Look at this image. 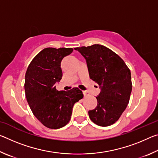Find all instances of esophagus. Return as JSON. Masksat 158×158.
I'll use <instances>...</instances> for the list:
<instances>
[{"instance_id": "esophagus-1", "label": "esophagus", "mask_w": 158, "mask_h": 158, "mask_svg": "<svg viewBox=\"0 0 158 158\" xmlns=\"http://www.w3.org/2000/svg\"><path fill=\"white\" fill-rule=\"evenodd\" d=\"M83 93H84V97H87V96H89L90 95V93L88 92V91H85V90H84V91H83Z\"/></svg>"}]
</instances>
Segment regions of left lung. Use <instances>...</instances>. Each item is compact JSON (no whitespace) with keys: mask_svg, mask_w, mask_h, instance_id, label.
Segmentation results:
<instances>
[{"mask_svg":"<svg viewBox=\"0 0 158 158\" xmlns=\"http://www.w3.org/2000/svg\"><path fill=\"white\" fill-rule=\"evenodd\" d=\"M86 60L90 78L100 85L98 105L89 111L90 120L102 127L116 123L129 103L132 92L130 69L124 60L101 44L74 48Z\"/></svg>","mask_w":158,"mask_h":158,"instance_id":"obj_1","label":"left lung"}]
</instances>
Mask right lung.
Instances as JSON below:
<instances>
[{
  "instance_id": "1",
  "label": "right lung",
  "mask_w": 158,
  "mask_h": 158,
  "mask_svg": "<svg viewBox=\"0 0 158 158\" xmlns=\"http://www.w3.org/2000/svg\"><path fill=\"white\" fill-rule=\"evenodd\" d=\"M73 52V48H45L35 56L26 70V100L34 116L50 129L68 124L74 105L84 98L78 88L58 91L55 86L63 76L61 60Z\"/></svg>"
}]
</instances>
